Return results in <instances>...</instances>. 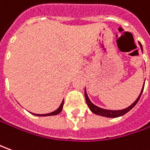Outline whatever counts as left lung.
I'll return each mask as SVG.
<instances>
[{
  "label": "left lung",
  "instance_id": "8db88e82",
  "mask_svg": "<svg viewBox=\"0 0 150 150\" xmlns=\"http://www.w3.org/2000/svg\"><path fill=\"white\" fill-rule=\"evenodd\" d=\"M139 45L140 46V49L143 51V47L142 45L140 42H139ZM144 86H143L142 90H141V92L139 94V96H138V98L136 99V100L134 101L131 105H129V107H127L124 110H105V109H103V108H100V107H98V106L95 105L91 101V100L89 99L88 97V95H87V92H86V89L85 90V101H86V104L87 105L89 106L90 110H91L94 114L96 115H100V116L104 117H108V118H117V117L122 116L124 115H125L126 113H128L129 111L131 109H133L137 103L138 101L140 99V96L142 95L143 91H144Z\"/></svg>",
  "mask_w": 150,
  "mask_h": 150
}]
</instances>
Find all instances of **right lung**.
<instances>
[{"label": "right lung", "instance_id": "obj_1", "mask_svg": "<svg viewBox=\"0 0 150 150\" xmlns=\"http://www.w3.org/2000/svg\"><path fill=\"white\" fill-rule=\"evenodd\" d=\"M63 105H64V100H63V101L61 102V104H60V105L59 106V108H58L56 110L53 111V112H51V113H49V114H45V115H39V114H34V113H31V114L34 115H36V116H50V115H58V114H59V113L62 111Z\"/></svg>", "mask_w": 150, "mask_h": 150}]
</instances>
